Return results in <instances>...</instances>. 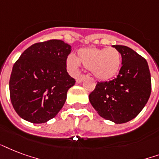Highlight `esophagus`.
<instances>
[{
  "label": "esophagus",
  "instance_id": "obj_1",
  "mask_svg": "<svg viewBox=\"0 0 159 159\" xmlns=\"http://www.w3.org/2000/svg\"><path fill=\"white\" fill-rule=\"evenodd\" d=\"M84 79H85V75H84L78 76V77L76 78V82H77L78 84L81 83V82H82V81L84 80Z\"/></svg>",
  "mask_w": 159,
  "mask_h": 159
}]
</instances>
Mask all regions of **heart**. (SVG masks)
Here are the masks:
<instances>
[{"mask_svg":"<svg viewBox=\"0 0 159 159\" xmlns=\"http://www.w3.org/2000/svg\"><path fill=\"white\" fill-rule=\"evenodd\" d=\"M121 62V54L114 48H84L78 51V58L70 55L66 60L72 72H77L82 64L97 80L103 81L116 75Z\"/></svg>","mask_w":159,"mask_h":159,"instance_id":"heart-1","label":"heart"}]
</instances>
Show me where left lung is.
<instances>
[{
  "instance_id": "1",
  "label": "left lung",
  "mask_w": 159,
  "mask_h": 159,
  "mask_svg": "<svg viewBox=\"0 0 159 159\" xmlns=\"http://www.w3.org/2000/svg\"><path fill=\"white\" fill-rule=\"evenodd\" d=\"M122 56L116 78L98 82L89 95L93 109L105 119L124 124L134 119L147 104L151 93V75L147 61L124 45H113Z\"/></svg>"
}]
</instances>
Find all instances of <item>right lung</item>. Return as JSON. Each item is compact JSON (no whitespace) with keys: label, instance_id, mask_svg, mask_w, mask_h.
Masks as SVG:
<instances>
[{"label":"right lung","instance_id":"1","mask_svg":"<svg viewBox=\"0 0 159 159\" xmlns=\"http://www.w3.org/2000/svg\"><path fill=\"white\" fill-rule=\"evenodd\" d=\"M71 46L60 40L35 43L22 53L12 68L9 89L20 118L43 124L56 116L75 80L66 70Z\"/></svg>","mask_w":159,"mask_h":159}]
</instances>
